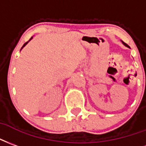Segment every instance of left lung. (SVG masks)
Returning a JSON list of instances; mask_svg holds the SVG:
<instances>
[{
    "label": "left lung",
    "instance_id": "left-lung-1",
    "mask_svg": "<svg viewBox=\"0 0 146 146\" xmlns=\"http://www.w3.org/2000/svg\"><path fill=\"white\" fill-rule=\"evenodd\" d=\"M123 42V44H124V45H125V46H127V44H126V43H125V42Z\"/></svg>",
    "mask_w": 146,
    "mask_h": 146
}]
</instances>
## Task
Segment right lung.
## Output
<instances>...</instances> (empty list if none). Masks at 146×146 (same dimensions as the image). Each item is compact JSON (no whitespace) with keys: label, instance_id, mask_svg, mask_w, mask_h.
<instances>
[{"label":"right lung","instance_id":"1","mask_svg":"<svg viewBox=\"0 0 146 146\" xmlns=\"http://www.w3.org/2000/svg\"><path fill=\"white\" fill-rule=\"evenodd\" d=\"M33 39V37H31V39H29V41H30V40H31V39ZM28 42H29V41H28ZM28 42H25V44H24V45L22 46V48H23V47H24V46H25V45H26V44H27V43H28ZM22 49H21V50H22Z\"/></svg>","mask_w":146,"mask_h":146}]
</instances>
